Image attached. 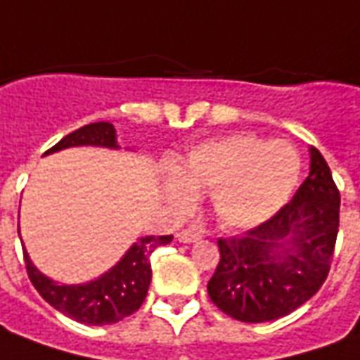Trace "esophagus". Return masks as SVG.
Returning a JSON list of instances; mask_svg holds the SVG:
<instances>
[{
    "label": "esophagus",
    "instance_id": "34e87169",
    "mask_svg": "<svg viewBox=\"0 0 360 360\" xmlns=\"http://www.w3.org/2000/svg\"><path fill=\"white\" fill-rule=\"evenodd\" d=\"M177 240L183 241V243H195V241L200 240V233L195 232V230H183V232L177 233Z\"/></svg>",
    "mask_w": 360,
    "mask_h": 360
}]
</instances>
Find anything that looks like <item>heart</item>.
Masks as SVG:
<instances>
[{"mask_svg":"<svg viewBox=\"0 0 360 360\" xmlns=\"http://www.w3.org/2000/svg\"><path fill=\"white\" fill-rule=\"evenodd\" d=\"M300 158L283 140L240 132L208 140L188 152L165 179V195L179 210L193 205V191H210L218 222L248 230L276 214L292 195Z\"/></svg>","mask_w":360,"mask_h":360,"instance_id":"heart-1","label":"heart"}]
</instances>
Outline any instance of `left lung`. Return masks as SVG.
<instances>
[{"instance_id": "obj_1", "label": "left lung", "mask_w": 360, "mask_h": 360, "mask_svg": "<svg viewBox=\"0 0 360 360\" xmlns=\"http://www.w3.org/2000/svg\"><path fill=\"white\" fill-rule=\"evenodd\" d=\"M338 185L311 146L310 173L290 202L241 236L220 238L210 300L248 323L288 316L328 278L339 230Z\"/></svg>"}]
</instances>
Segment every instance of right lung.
<instances>
[{
    "label": "right lung",
    "instance_id": "add662e5",
    "mask_svg": "<svg viewBox=\"0 0 360 360\" xmlns=\"http://www.w3.org/2000/svg\"><path fill=\"white\" fill-rule=\"evenodd\" d=\"M74 146H99L117 150V130L110 122H91L64 136L46 154H54ZM173 236H146L132 243L119 263L105 275L84 285H60L44 276L32 265L27 250L25 267L32 286L46 302L72 320L85 326H109L124 320L142 306L152 281L150 255Z\"/></svg>",
    "mask_w": 360,
    "mask_h": 360
}]
</instances>
